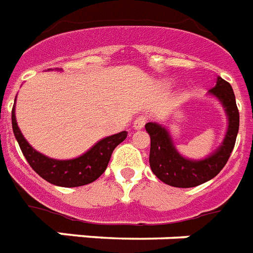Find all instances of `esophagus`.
Returning <instances> with one entry per match:
<instances>
[{
	"label": "esophagus",
	"mask_w": 253,
	"mask_h": 253,
	"mask_svg": "<svg viewBox=\"0 0 253 253\" xmlns=\"http://www.w3.org/2000/svg\"><path fill=\"white\" fill-rule=\"evenodd\" d=\"M147 122V118L144 117V115H139V117H136V119L134 121V128L135 130H142Z\"/></svg>",
	"instance_id": "esophagus-1"
}]
</instances>
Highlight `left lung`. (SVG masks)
I'll return each mask as SVG.
<instances>
[{
	"instance_id": "obj_1",
	"label": "left lung",
	"mask_w": 253,
	"mask_h": 253,
	"mask_svg": "<svg viewBox=\"0 0 253 253\" xmlns=\"http://www.w3.org/2000/svg\"><path fill=\"white\" fill-rule=\"evenodd\" d=\"M208 94L220 102L227 115L228 126L221 144L204 159H188L183 157L173 144L167 127L155 122H148L146 131L151 139L150 167L162 182L179 188H190L211 180L220 172L228 162L234 150L239 131V110L234 90L228 82L217 77L215 87Z\"/></svg>"
}]
</instances>
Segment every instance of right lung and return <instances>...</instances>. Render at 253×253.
Segmentation results:
<instances>
[{
	"instance_id": "right-lung-1",
	"label": "right lung",
	"mask_w": 253,
	"mask_h": 253,
	"mask_svg": "<svg viewBox=\"0 0 253 253\" xmlns=\"http://www.w3.org/2000/svg\"><path fill=\"white\" fill-rule=\"evenodd\" d=\"M15 107V106H14ZM11 110V126L21 151L26 161L41 178L54 186L80 187L94 182L105 172L114 148L126 139L127 132L110 135L98 140L90 150L74 159H53L38 152L29 144L15 121V110Z\"/></svg>"
}]
</instances>
